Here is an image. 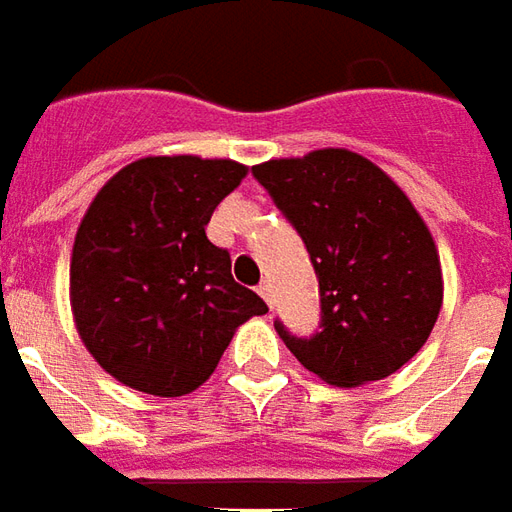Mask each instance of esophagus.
Listing matches in <instances>:
<instances>
[{
    "label": "esophagus",
    "mask_w": 512,
    "mask_h": 512,
    "mask_svg": "<svg viewBox=\"0 0 512 512\" xmlns=\"http://www.w3.org/2000/svg\"><path fill=\"white\" fill-rule=\"evenodd\" d=\"M257 293H260V296L266 299V305L271 307V285H268V282H260V285H257Z\"/></svg>",
    "instance_id": "34e87169"
}]
</instances>
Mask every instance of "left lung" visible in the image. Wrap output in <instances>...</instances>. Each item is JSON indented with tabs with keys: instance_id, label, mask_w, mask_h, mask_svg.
<instances>
[{
	"instance_id": "1",
	"label": "left lung",
	"mask_w": 512,
	"mask_h": 512,
	"mask_svg": "<svg viewBox=\"0 0 512 512\" xmlns=\"http://www.w3.org/2000/svg\"><path fill=\"white\" fill-rule=\"evenodd\" d=\"M302 235L321 293V332L293 357L335 388L385 380L427 343L443 305L430 227L385 171L349 149L277 157L252 169Z\"/></svg>"
}]
</instances>
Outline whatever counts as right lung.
<instances>
[{"instance_id":"obj_1","label":"right lung","mask_w":512,"mask_h":512,"mask_svg":"<svg viewBox=\"0 0 512 512\" xmlns=\"http://www.w3.org/2000/svg\"><path fill=\"white\" fill-rule=\"evenodd\" d=\"M246 171L230 157L149 155L116 171L85 210L71 249V316L121 385L166 399L196 391L235 330L268 313L205 232Z\"/></svg>"}]
</instances>
